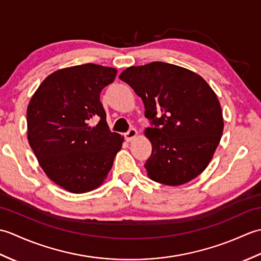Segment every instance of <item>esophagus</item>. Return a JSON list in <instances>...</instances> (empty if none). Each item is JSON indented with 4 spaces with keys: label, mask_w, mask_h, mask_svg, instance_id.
Here are the masks:
<instances>
[{
    "label": "esophagus",
    "mask_w": 261,
    "mask_h": 261,
    "mask_svg": "<svg viewBox=\"0 0 261 261\" xmlns=\"http://www.w3.org/2000/svg\"><path fill=\"white\" fill-rule=\"evenodd\" d=\"M137 135H138V131L136 129H130L127 132H125L124 137L126 141H132L137 137Z\"/></svg>",
    "instance_id": "1"
}]
</instances>
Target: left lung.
I'll return each mask as SVG.
<instances>
[{
	"label": "left lung",
	"mask_w": 261,
	"mask_h": 261,
	"mask_svg": "<svg viewBox=\"0 0 261 261\" xmlns=\"http://www.w3.org/2000/svg\"><path fill=\"white\" fill-rule=\"evenodd\" d=\"M145 104L154 127L145 135L152 152L145 167L150 179L178 186L203 173L223 134L218 96L202 76L163 62L131 66L120 74Z\"/></svg>",
	"instance_id": "8db88e82"
}]
</instances>
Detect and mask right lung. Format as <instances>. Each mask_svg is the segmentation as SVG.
<instances>
[{
  "label": "right lung",
  "mask_w": 261,
  "mask_h": 261,
  "mask_svg": "<svg viewBox=\"0 0 261 261\" xmlns=\"http://www.w3.org/2000/svg\"><path fill=\"white\" fill-rule=\"evenodd\" d=\"M118 70L84 64L54 71L27 109L28 141L48 178L70 193L101 186L124 138L111 132L99 94ZM93 117L99 118L95 127Z\"/></svg>",
  "instance_id": "add662e5"
}]
</instances>
